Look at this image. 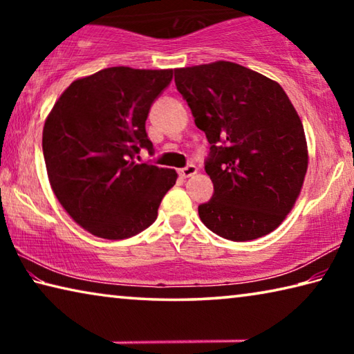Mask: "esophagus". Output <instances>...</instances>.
<instances>
[{"mask_svg":"<svg viewBox=\"0 0 354 354\" xmlns=\"http://www.w3.org/2000/svg\"><path fill=\"white\" fill-rule=\"evenodd\" d=\"M178 173H179V176H181V178H190L196 173V167L194 164H189V165H185L184 169L179 170Z\"/></svg>","mask_w":354,"mask_h":354,"instance_id":"obj_1","label":"esophagus"}]
</instances>
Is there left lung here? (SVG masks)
I'll return each mask as SVG.
<instances>
[{
  "mask_svg": "<svg viewBox=\"0 0 354 354\" xmlns=\"http://www.w3.org/2000/svg\"><path fill=\"white\" fill-rule=\"evenodd\" d=\"M175 84L211 143L214 195L198 206L203 223L234 242L277 230L308 170L303 123L283 87L226 61L176 68Z\"/></svg>",
  "mask_w": 354,
  "mask_h": 354,
  "instance_id": "obj_1",
  "label": "left lung"
}]
</instances>
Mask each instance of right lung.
Returning a JSON list of instances; mask_svg holds the SVG:
<instances>
[{"label": "right lung", "mask_w": 354, "mask_h": 354, "mask_svg": "<svg viewBox=\"0 0 354 354\" xmlns=\"http://www.w3.org/2000/svg\"><path fill=\"white\" fill-rule=\"evenodd\" d=\"M173 70L111 67L70 84L48 115L41 148L51 189L91 234L122 241L154 223L176 171L136 164L153 153L145 122Z\"/></svg>", "instance_id": "obj_1"}]
</instances>
